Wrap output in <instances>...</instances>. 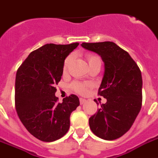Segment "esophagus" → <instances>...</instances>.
Wrapping results in <instances>:
<instances>
[{"label": "esophagus", "instance_id": "esophagus-1", "mask_svg": "<svg viewBox=\"0 0 158 158\" xmlns=\"http://www.w3.org/2000/svg\"><path fill=\"white\" fill-rule=\"evenodd\" d=\"M79 100H80V104H81V105H82V104H84L85 102H86V100L84 99V98H81Z\"/></svg>", "mask_w": 158, "mask_h": 158}]
</instances>
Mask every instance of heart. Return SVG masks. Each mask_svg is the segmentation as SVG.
<instances>
[{"instance_id":"heart-1","label":"heart","mask_w":158,"mask_h":158,"mask_svg":"<svg viewBox=\"0 0 158 158\" xmlns=\"http://www.w3.org/2000/svg\"><path fill=\"white\" fill-rule=\"evenodd\" d=\"M71 56H69L65 59L63 68L64 72L67 71L68 67H69V65L70 62H71ZM86 60L88 61L89 65H91L94 63H101V59H100V57L95 54H89L86 56ZM71 87L74 91H76L77 93L83 94L86 92V89L88 87V85L85 84V83H81V82L75 81L73 83H72Z\"/></svg>"}]
</instances>
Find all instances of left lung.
Segmentation results:
<instances>
[{"label":"left lung","instance_id":"left-lung-1","mask_svg":"<svg viewBox=\"0 0 158 158\" xmlns=\"http://www.w3.org/2000/svg\"><path fill=\"white\" fill-rule=\"evenodd\" d=\"M81 46L99 55L105 67L98 95L106 102L89 118V127L103 140L118 139L131 128L141 109L140 70L130 55L113 42L82 43Z\"/></svg>","mask_w":158,"mask_h":158}]
</instances>
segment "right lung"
Instances as JSON below:
<instances>
[{"label":"right lung","instance_id":"right-lung-1","mask_svg":"<svg viewBox=\"0 0 158 158\" xmlns=\"http://www.w3.org/2000/svg\"><path fill=\"white\" fill-rule=\"evenodd\" d=\"M78 45L45 44L33 51L17 71V113L27 131L42 141L63 137L69 129L71 113L80 105L77 95L64 98L61 103L55 95L65 58Z\"/></svg>","mask_w":158,"mask_h":158}]
</instances>
